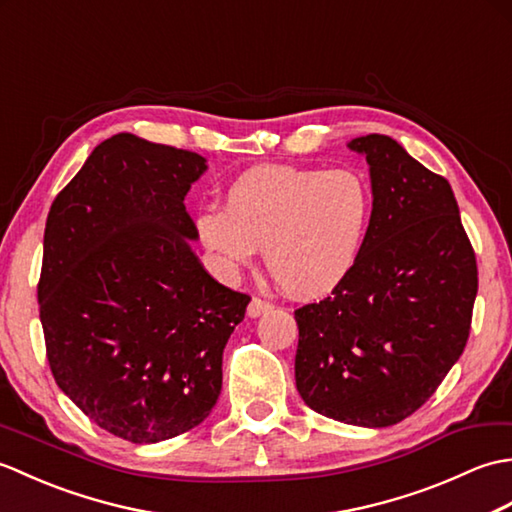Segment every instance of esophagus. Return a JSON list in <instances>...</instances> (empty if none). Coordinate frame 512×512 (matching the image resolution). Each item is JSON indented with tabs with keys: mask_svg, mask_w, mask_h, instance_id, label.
I'll return each instance as SVG.
<instances>
[{
	"mask_svg": "<svg viewBox=\"0 0 512 512\" xmlns=\"http://www.w3.org/2000/svg\"><path fill=\"white\" fill-rule=\"evenodd\" d=\"M270 308V303L268 301H262V299H257V297H253L250 299V303H248V308H246V314L250 319H257V317H262V314H266Z\"/></svg>",
	"mask_w": 512,
	"mask_h": 512,
	"instance_id": "obj_1",
	"label": "esophagus"
}]
</instances>
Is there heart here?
I'll return each instance as SVG.
<instances>
[{"instance_id": "obj_1", "label": "heart", "mask_w": 512, "mask_h": 512, "mask_svg": "<svg viewBox=\"0 0 512 512\" xmlns=\"http://www.w3.org/2000/svg\"><path fill=\"white\" fill-rule=\"evenodd\" d=\"M374 213L372 184L356 169L257 165L226 191L224 209L195 217L215 268L233 277L264 262L295 299H319L341 286L361 257Z\"/></svg>"}]
</instances>
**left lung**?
Instances as JSON below:
<instances>
[{"label": "left lung", "mask_w": 512, "mask_h": 512, "mask_svg": "<svg viewBox=\"0 0 512 512\" xmlns=\"http://www.w3.org/2000/svg\"><path fill=\"white\" fill-rule=\"evenodd\" d=\"M347 147L369 165L372 224L332 297L295 312V380L321 416L383 429L422 407L462 356L477 264L447 180L383 134Z\"/></svg>", "instance_id": "8db88e82"}]
</instances>
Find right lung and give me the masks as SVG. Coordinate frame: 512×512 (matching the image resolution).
I'll use <instances>...</instances> for the list:
<instances>
[{"label": "right lung", "mask_w": 512, "mask_h": 512, "mask_svg": "<svg viewBox=\"0 0 512 512\" xmlns=\"http://www.w3.org/2000/svg\"><path fill=\"white\" fill-rule=\"evenodd\" d=\"M206 169L193 151L116 134L48 213L37 292L52 376L85 416L134 444L209 416L250 301L191 250L184 198Z\"/></svg>", "instance_id": "right-lung-1"}]
</instances>
